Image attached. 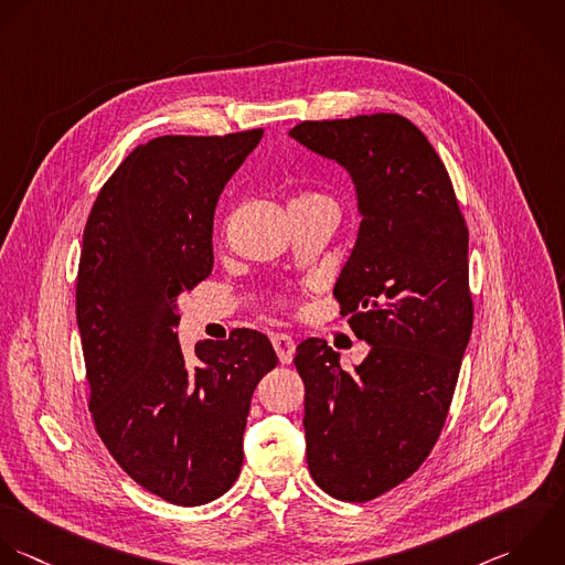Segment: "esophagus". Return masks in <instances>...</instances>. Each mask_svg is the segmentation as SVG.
<instances>
[{
	"label": "esophagus",
	"mask_w": 565,
	"mask_h": 565,
	"mask_svg": "<svg viewBox=\"0 0 565 565\" xmlns=\"http://www.w3.org/2000/svg\"><path fill=\"white\" fill-rule=\"evenodd\" d=\"M273 348H275L279 361H281L284 365H288V363L292 361V356H295L297 343H295V339L288 337V334H275V337H273Z\"/></svg>",
	"instance_id": "obj_1"
}]
</instances>
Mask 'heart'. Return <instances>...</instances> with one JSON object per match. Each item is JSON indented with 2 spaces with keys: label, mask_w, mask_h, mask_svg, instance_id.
I'll return each mask as SVG.
<instances>
[{
  "label": "heart",
  "mask_w": 565,
  "mask_h": 565,
  "mask_svg": "<svg viewBox=\"0 0 565 565\" xmlns=\"http://www.w3.org/2000/svg\"><path fill=\"white\" fill-rule=\"evenodd\" d=\"M315 202H332V200H330L328 195H323V193H317V191H303V193H299V195L292 198L290 206H306V204H315ZM277 301H279V303H286L284 297H279Z\"/></svg>",
  "instance_id": "heart-1"
}]
</instances>
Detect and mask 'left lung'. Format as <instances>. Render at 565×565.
<instances>
[{"label": "left lung", "instance_id": "obj_1", "mask_svg": "<svg viewBox=\"0 0 565 565\" xmlns=\"http://www.w3.org/2000/svg\"><path fill=\"white\" fill-rule=\"evenodd\" d=\"M290 136L343 164L363 213L334 286L370 343L354 370L321 339L299 343L312 480L341 502H372L436 447L473 328L469 228L449 171L405 116L303 120Z\"/></svg>", "mask_w": 565, "mask_h": 565}]
</instances>
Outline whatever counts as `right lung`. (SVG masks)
Instances as JSON below:
<instances>
[{
    "label": "right lung",
    "instance_id": "1",
    "mask_svg": "<svg viewBox=\"0 0 565 565\" xmlns=\"http://www.w3.org/2000/svg\"><path fill=\"white\" fill-rule=\"evenodd\" d=\"M264 129L158 136L100 186L76 275L87 407L120 469L149 493L200 507L237 480L250 398L277 365L266 334L200 341L186 363L175 299L213 270V213Z\"/></svg>",
    "mask_w": 565,
    "mask_h": 565
}]
</instances>
